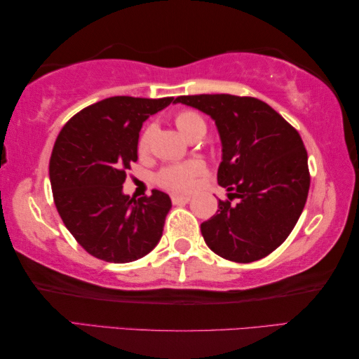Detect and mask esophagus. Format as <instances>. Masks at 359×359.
I'll list each match as a JSON object with an SVG mask.
<instances>
[{
    "label": "esophagus",
    "mask_w": 359,
    "mask_h": 359,
    "mask_svg": "<svg viewBox=\"0 0 359 359\" xmlns=\"http://www.w3.org/2000/svg\"><path fill=\"white\" fill-rule=\"evenodd\" d=\"M189 201H191V196H187V194H173L172 196V202L175 205H183Z\"/></svg>",
    "instance_id": "1"
}]
</instances>
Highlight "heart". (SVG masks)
Returning <instances> with one entry per match:
<instances>
[{"instance_id":"obj_1","label":"heart","mask_w":359,"mask_h":359,"mask_svg":"<svg viewBox=\"0 0 359 359\" xmlns=\"http://www.w3.org/2000/svg\"><path fill=\"white\" fill-rule=\"evenodd\" d=\"M175 126L178 127V130L184 135L186 138L192 137L194 133L207 130V126H205V121L201 114L194 113V111H181L175 116ZM151 141V128H146L143 133L140 135L138 140V149L140 152H144L149 148ZM203 163L197 158H192V161H187L183 163H173V165L163 167L157 175V183L162 187L170 191H187L192 186L194 180L197 176L203 173Z\"/></svg>"}]
</instances>
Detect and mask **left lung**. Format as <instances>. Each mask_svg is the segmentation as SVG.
Here are the masks:
<instances>
[{
  "label": "left lung",
  "instance_id": "8db88e82",
  "mask_svg": "<svg viewBox=\"0 0 359 359\" xmlns=\"http://www.w3.org/2000/svg\"><path fill=\"white\" fill-rule=\"evenodd\" d=\"M175 103L213 117L222 143L218 183L229 198L201 224L205 243L232 262L269 256L287 238L307 202L310 172L301 135L255 97L184 95Z\"/></svg>",
  "mask_w": 359,
  "mask_h": 359
}]
</instances>
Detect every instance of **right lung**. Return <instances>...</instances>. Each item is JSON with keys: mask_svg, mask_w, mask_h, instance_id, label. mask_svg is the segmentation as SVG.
<instances>
[{"mask_svg": "<svg viewBox=\"0 0 359 359\" xmlns=\"http://www.w3.org/2000/svg\"><path fill=\"white\" fill-rule=\"evenodd\" d=\"M173 97H111L74 114L58 133L49 162L52 196L63 224L97 259L126 264L154 250L172 201L165 192L135 201L122 184L138 161L149 116Z\"/></svg>", "mask_w": 359, "mask_h": 359, "instance_id": "1", "label": "right lung"}]
</instances>
